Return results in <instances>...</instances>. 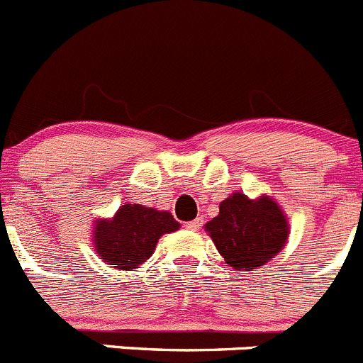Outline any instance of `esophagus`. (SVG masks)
I'll return each instance as SVG.
<instances>
[{
    "label": "esophagus",
    "instance_id": "esophagus-1",
    "mask_svg": "<svg viewBox=\"0 0 363 363\" xmlns=\"http://www.w3.org/2000/svg\"><path fill=\"white\" fill-rule=\"evenodd\" d=\"M201 225H202V218H195V220H191V222L186 223V228H188L189 231H199V229H201Z\"/></svg>",
    "mask_w": 363,
    "mask_h": 363
}]
</instances>
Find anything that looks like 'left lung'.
<instances>
[{
  "instance_id": "1",
  "label": "left lung",
  "mask_w": 363,
  "mask_h": 363,
  "mask_svg": "<svg viewBox=\"0 0 363 363\" xmlns=\"http://www.w3.org/2000/svg\"><path fill=\"white\" fill-rule=\"evenodd\" d=\"M225 263L236 270H252L276 256L289 240V222L274 199L262 195L252 201L233 193L220 202L218 216L206 223Z\"/></svg>"
}]
</instances>
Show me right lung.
Instances as JSON below:
<instances>
[{"instance_id": "right-lung-1", "label": "right lung", "mask_w": 363, "mask_h": 363, "mask_svg": "<svg viewBox=\"0 0 363 363\" xmlns=\"http://www.w3.org/2000/svg\"><path fill=\"white\" fill-rule=\"evenodd\" d=\"M179 228L181 223L172 213L141 204H123L111 220L94 222V250L113 269H140L154 254L159 238Z\"/></svg>"}]
</instances>
